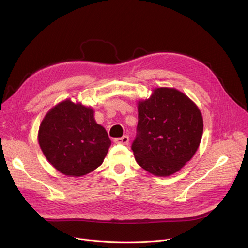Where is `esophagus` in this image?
<instances>
[{
    "label": "esophagus",
    "mask_w": 248,
    "mask_h": 248,
    "mask_svg": "<svg viewBox=\"0 0 248 248\" xmlns=\"http://www.w3.org/2000/svg\"><path fill=\"white\" fill-rule=\"evenodd\" d=\"M114 144H117V145H124V146H126L128 144L129 141V138L127 136H124L122 138H117V139H114L113 140Z\"/></svg>",
    "instance_id": "esophagus-1"
}]
</instances>
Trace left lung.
<instances>
[{
  "mask_svg": "<svg viewBox=\"0 0 248 248\" xmlns=\"http://www.w3.org/2000/svg\"><path fill=\"white\" fill-rule=\"evenodd\" d=\"M137 136L132 144L137 163L165 177L178 172L196 153L203 119L190 98L174 88H157L139 102Z\"/></svg>",
  "mask_w": 248,
  "mask_h": 248,
  "instance_id": "8db88e82",
  "label": "left lung"
}]
</instances>
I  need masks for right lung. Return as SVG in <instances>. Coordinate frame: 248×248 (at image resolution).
I'll return each instance as SVG.
<instances>
[{"instance_id": "add662e5", "label": "right lung", "mask_w": 248, "mask_h": 248, "mask_svg": "<svg viewBox=\"0 0 248 248\" xmlns=\"http://www.w3.org/2000/svg\"><path fill=\"white\" fill-rule=\"evenodd\" d=\"M38 140L49 163L71 177L86 175L99 167L111 145L106 129L95 123L93 110L69 99L46 114Z\"/></svg>"}]
</instances>
